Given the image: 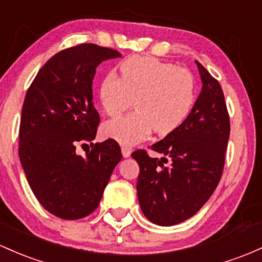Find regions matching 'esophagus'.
<instances>
[{"mask_svg":"<svg viewBox=\"0 0 262 262\" xmlns=\"http://www.w3.org/2000/svg\"><path fill=\"white\" fill-rule=\"evenodd\" d=\"M122 154H123V157H124V158L130 157L132 149L128 148V146H122Z\"/></svg>","mask_w":262,"mask_h":262,"instance_id":"34e87169","label":"esophagus"}]
</instances>
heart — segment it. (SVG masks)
Listing matches in <instances>:
<instances>
[{"label": "heart", "instance_id": "obj_1", "mask_svg": "<svg viewBox=\"0 0 262 262\" xmlns=\"http://www.w3.org/2000/svg\"><path fill=\"white\" fill-rule=\"evenodd\" d=\"M120 79L109 74L100 82L99 102L116 117L136 99V113L111 120L104 134L123 145L144 140L151 130L166 136L190 113L195 99L194 77L188 70L153 57H129L119 66Z\"/></svg>", "mask_w": 262, "mask_h": 262}]
</instances>
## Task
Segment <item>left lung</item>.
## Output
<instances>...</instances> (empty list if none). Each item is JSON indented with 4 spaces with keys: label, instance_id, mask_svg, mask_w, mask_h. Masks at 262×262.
I'll return each instance as SVG.
<instances>
[{
    "label": "left lung",
    "instance_id": "8db88e82",
    "mask_svg": "<svg viewBox=\"0 0 262 262\" xmlns=\"http://www.w3.org/2000/svg\"><path fill=\"white\" fill-rule=\"evenodd\" d=\"M203 88L190 114L164 139L151 145L163 154L150 158L138 149L137 192L146 219L160 226L188 220L209 200L220 182L230 136L223 89L199 62Z\"/></svg>",
    "mask_w": 262,
    "mask_h": 262
}]
</instances>
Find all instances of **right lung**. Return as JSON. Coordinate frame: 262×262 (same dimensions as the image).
Returning <instances> with one entry per match:
<instances>
[{
  "label": "right lung",
  "mask_w": 262,
  "mask_h": 262,
  "mask_svg": "<svg viewBox=\"0 0 262 262\" xmlns=\"http://www.w3.org/2000/svg\"><path fill=\"white\" fill-rule=\"evenodd\" d=\"M118 57V51L93 43L63 50L45 63L26 93L19 160L34 196L61 219H82L96 210L122 160L114 139L92 143L99 125L92 91L96 68ZM87 142L92 149L82 157L76 146Z\"/></svg>",
  "instance_id": "right-lung-1"
}]
</instances>
